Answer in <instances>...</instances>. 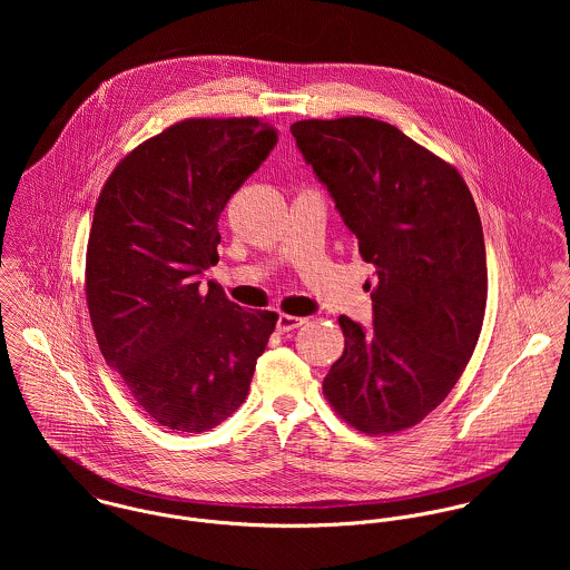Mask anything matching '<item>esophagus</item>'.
Listing matches in <instances>:
<instances>
[{
  "instance_id": "esophagus-1",
  "label": "esophagus",
  "mask_w": 570,
  "mask_h": 570,
  "mask_svg": "<svg viewBox=\"0 0 570 570\" xmlns=\"http://www.w3.org/2000/svg\"><path fill=\"white\" fill-rule=\"evenodd\" d=\"M305 323V318H298V316H287V314H281L278 321H276V331L281 333H287L292 328H298V326Z\"/></svg>"
}]
</instances>
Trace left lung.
<instances>
[{
    "instance_id": "1",
    "label": "left lung",
    "mask_w": 570,
    "mask_h": 570,
    "mask_svg": "<svg viewBox=\"0 0 570 570\" xmlns=\"http://www.w3.org/2000/svg\"><path fill=\"white\" fill-rule=\"evenodd\" d=\"M292 136L360 256L375 265L373 328L340 316L323 391L366 434L419 423L465 371L488 303L483 226L456 168L373 118L301 120Z\"/></svg>"
}]
</instances>
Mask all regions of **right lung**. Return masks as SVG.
Masks as SVG:
<instances>
[{
	"mask_svg": "<svg viewBox=\"0 0 570 570\" xmlns=\"http://www.w3.org/2000/svg\"><path fill=\"white\" fill-rule=\"evenodd\" d=\"M278 131L256 118H193L142 142L109 175L85 267L89 318L111 371L151 419L204 432L249 391L274 312H245L204 272L219 215Z\"/></svg>",
	"mask_w": 570,
	"mask_h": 570,
	"instance_id": "right-lung-1",
	"label": "right lung"
}]
</instances>
